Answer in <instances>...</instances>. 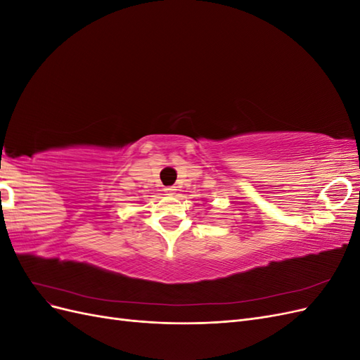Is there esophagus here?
<instances>
[{
    "label": "esophagus",
    "mask_w": 360,
    "mask_h": 360,
    "mask_svg": "<svg viewBox=\"0 0 360 360\" xmlns=\"http://www.w3.org/2000/svg\"><path fill=\"white\" fill-rule=\"evenodd\" d=\"M176 188H174V186H168V188H165V192H167V195H174V193H176Z\"/></svg>",
    "instance_id": "obj_1"
}]
</instances>
